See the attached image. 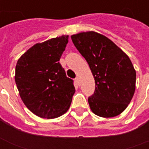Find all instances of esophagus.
Returning <instances> with one entry per match:
<instances>
[{
  "mask_svg": "<svg viewBox=\"0 0 149 149\" xmlns=\"http://www.w3.org/2000/svg\"><path fill=\"white\" fill-rule=\"evenodd\" d=\"M75 81H76V82H77V83L78 84H79V83H80V78L78 77H76V79H75Z\"/></svg>",
  "mask_w": 149,
  "mask_h": 149,
  "instance_id": "esophagus-1",
  "label": "esophagus"
}]
</instances>
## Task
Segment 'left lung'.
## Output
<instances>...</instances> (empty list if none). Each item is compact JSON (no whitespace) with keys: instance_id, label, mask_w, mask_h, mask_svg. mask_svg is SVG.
<instances>
[{"instance_id":"8db88e82","label":"left lung","mask_w":149,"mask_h":149,"mask_svg":"<svg viewBox=\"0 0 149 149\" xmlns=\"http://www.w3.org/2000/svg\"><path fill=\"white\" fill-rule=\"evenodd\" d=\"M71 38L94 77L95 91L88 99L92 112L106 118L120 115L136 88V70L129 57L111 40L93 31Z\"/></svg>"}]
</instances>
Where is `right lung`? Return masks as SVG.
<instances>
[{
  "label": "right lung",
  "instance_id": "right-lung-1",
  "mask_svg": "<svg viewBox=\"0 0 149 149\" xmlns=\"http://www.w3.org/2000/svg\"><path fill=\"white\" fill-rule=\"evenodd\" d=\"M68 36L37 43L17 61L15 81L21 100L41 118L52 119L68 111L75 93L73 81L59 63Z\"/></svg>",
  "mask_w": 149,
  "mask_h": 149
}]
</instances>
